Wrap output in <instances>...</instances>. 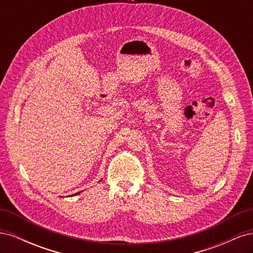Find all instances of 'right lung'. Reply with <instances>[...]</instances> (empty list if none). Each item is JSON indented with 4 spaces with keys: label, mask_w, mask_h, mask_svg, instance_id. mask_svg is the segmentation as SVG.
<instances>
[{
    "label": "right lung",
    "mask_w": 253,
    "mask_h": 253,
    "mask_svg": "<svg viewBox=\"0 0 253 253\" xmlns=\"http://www.w3.org/2000/svg\"><path fill=\"white\" fill-rule=\"evenodd\" d=\"M79 193H80V192H78V193H76V194H79Z\"/></svg>",
    "instance_id": "right-lung-1"
}]
</instances>
